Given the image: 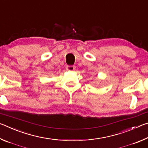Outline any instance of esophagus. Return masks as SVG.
Segmentation results:
<instances>
[{"mask_svg": "<svg viewBox=\"0 0 148 148\" xmlns=\"http://www.w3.org/2000/svg\"><path fill=\"white\" fill-rule=\"evenodd\" d=\"M66 69L68 71H73L76 69V67L73 66V65H67Z\"/></svg>", "mask_w": 148, "mask_h": 148, "instance_id": "esophagus-1", "label": "esophagus"}]
</instances>
